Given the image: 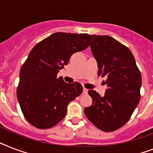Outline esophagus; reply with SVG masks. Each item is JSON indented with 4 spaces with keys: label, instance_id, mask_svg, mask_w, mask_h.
<instances>
[{
    "label": "esophagus",
    "instance_id": "esophagus-1",
    "mask_svg": "<svg viewBox=\"0 0 153 153\" xmlns=\"http://www.w3.org/2000/svg\"><path fill=\"white\" fill-rule=\"evenodd\" d=\"M88 93V89H85V88H83V94H86Z\"/></svg>",
    "mask_w": 153,
    "mask_h": 153
}]
</instances>
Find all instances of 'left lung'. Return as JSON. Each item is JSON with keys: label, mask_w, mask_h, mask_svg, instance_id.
Instances as JSON below:
<instances>
[{"label": "left lung", "mask_w": 153, "mask_h": 153, "mask_svg": "<svg viewBox=\"0 0 153 153\" xmlns=\"http://www.w3.org/2000/svg\"><path fill=\"white\" fill-rule=\"evenodd\" d=\"M90 48L97 62L98 75L106 79L108 89L101 97L88 91L93 104L84 110L98 129L111 132L125 125L141 98V72L127 47L108 35H91Z\"/></svg>", "instance_id": "obj_1"}]
</instances>
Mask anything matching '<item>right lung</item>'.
Segmentation results:
<instances>
[{"instance_id":"1","label":"right lung","mask_w":153,"mask_h":153,"mask_svg":"<svg viewBox=\"0 0 153 153\" xmlns=\"http://www.w3.org/2000/svg\"><path fill=\"white\" fill-rule=\"evenodd\" d=\"M87 33L57 32L32 48L19 72L17 98L25 119L38 129L56 126L69 103L82 93V85L65 82L57 73L72 54L89 47Z\"/></svg>"}]
</instances>
